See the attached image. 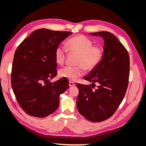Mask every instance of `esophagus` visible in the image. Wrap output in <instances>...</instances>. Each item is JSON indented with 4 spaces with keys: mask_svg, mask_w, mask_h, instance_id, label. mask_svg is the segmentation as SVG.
Masks as SVG:
<instances>
[{
    "mask_svg": "<svg viewBox=\"0 0 146 146\" xmlns=\"http://www.w3.org/2000/svg\"><path fill=\"white\" fill-rule=\"evenodd\" d=\"M69 85L70 87H72V86H74L76 85H75V83H73L72 82H69Z\"/></svg>",
    "mask_w": 146,
    "mask_h": 146,
    "instance_id": "1",
    "label": "esophagus"
}]
</instances>
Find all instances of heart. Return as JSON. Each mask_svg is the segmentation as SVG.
<instances>
[{
  "instance_id": "1",
  "label": "heart",
  "mask_w": 146,
  "mask_h": 146,
  "mask_svg": "<svg viewBox=\"0 0 146 146\" xmlns=\"http://www.w3.org/2000/svg\"><path fill=\"white\" fill-rule=\"evenodd\" d=\"M93 42L83 35H78L70 38L66 42L68 50L72 53H77L79 56L76 60L75 67L67 66L58 71L60 77L66 78L70 81H76L82 76L84 69L86 70L94 69L102 59L104 50L102 47L93 46ZM67 55V49L63 46H58L54 52V58L56 64L63 65Z\"/></svg>"
}]
</instances>
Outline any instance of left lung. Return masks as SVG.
Wrapping results in <instances>:
<instances>
[{
    "instance_id": "1",
    "label": "left lung",
    "mask_w": 146,
    "mask_h": 146,
    "mask_svg": "<svg viewBox=\"0 0 146 146\" xmlns=\"http://www.w3.org/2000/svg\"><path fill=\"white\" fill-rule=\"evenodd\" d=\"M104 39L102 59L96 67L83 77L90 85L77 84L78 112L88 121H104L116 111L124 98L129 83V55L125 47L108 32L91 33ZM96 83L98 88L92 90Z\"/></svg>"
}]
</instances>
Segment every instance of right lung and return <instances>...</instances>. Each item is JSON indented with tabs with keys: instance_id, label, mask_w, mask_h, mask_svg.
I'll use <instances>...</instances> for the list:
<instances>
[{
	"instance_id": "1",
	"label": "right lung",
	"mask_w": 146,
	"mask_h": 146,
	"mask_svg": "<svg viewBox=\"0 0 146 146\" xmlns=\"http://www.w3.org/2000/svg\"><path fill=\"white\" fill-rule=\"evenodd\" d=\"M71 32L38 29L21 43L12 65L11 86L20 107L29 115L45 117L55 111L69 81L56 76L54 52Z\"/></svg>"
}]
</instances>
